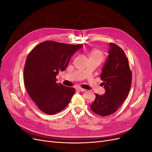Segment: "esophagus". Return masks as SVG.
Segmentation results:
<instances>
[{"label":"esophagus","instance_id":"esophagus-1","mask_svg":"<svg viewBox=\"0 0 152 152\" xmlns=\"http://www.w3.org/2000/svg\"><path fill=\"white\" fill-rule=\"evenodd\" d=\"M77 90L79 91H81V92H84V91H86V89H84L83 88H81V87H77Z\"/></svg>","mask_w":152,"mask_h":152}]
</instances>
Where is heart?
Wrapping results in <instances>:
<instances>
[{"instance_id":"1","label":"heart","mask_w":152,"mask_h":152,"mask_svg":"<svg viewBox=\"0 0 152 152\" xmlns=\"http://www.w3.org/2000/svg\"><path fill=\"white\" fill-rule=\"evenodd\" d=\"M89 59H96L100 62L103 59V54L98 49H93L88 53Z\"/></svg>"}]
</instances>
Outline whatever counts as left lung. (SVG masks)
<instances>
[{"label": "left lung", "mask_w": 152, "mask_h": 152, "mask_svg": "<svg viewBox=\"0 0 152 152\" xmlns=\"http://www.w3.org/2000/svg\"><path fill=\"white\" fill-rule=\"evenodd\" d=\"M108 56L100 75L105 89L103 95L96 94L91 110L105 117L115 112L127 97L132 82V72L123 49L110 43Z\"/></svg>", "instance_id": "1"}]
</instances>
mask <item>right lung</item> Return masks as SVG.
I'll list each match as a JSON object with an SVG mask.
<instances>
[{
    "label": "right lung",
    "mask_w": 152,
    "mask_h": 152,
    "mask_svg": "<svg viewBox=\"0 0 152 152\" xmlns=\"http://www.w3.org/2000/svg\"><path fill=\"white\" fill-rule=\"evenodd\" d=\"M82 46L47 40L30 52L24 68L25 86L42 112L55 114L70 102L75 89L56 83V77L59 71L65 70L72 55Z\"/></svg>",
    "instance_id": "obj_1"
}]
</instances>
